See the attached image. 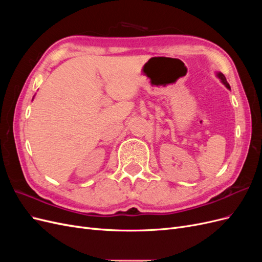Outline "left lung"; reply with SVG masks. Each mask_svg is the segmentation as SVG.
Wrapping results in <instances>:
<instances>
[{
	"instance_id": "8db88e82",
	"label": "left lung",
	"mask_w": 262,
	"mask_h": 262,
	"mask_svg": "<svg viewBox=\"0 0 262 262\" xmlns=\"http://www.w3.org/2000/svg\"><path fill=\"white\" fill-rule=\"evenodd\" d=\"M217 77L220 78V80H221V82L222 83H223L226 87H227V89L228 90H231V86H229V84L227 83V81H226V78H225V76H224V74L223 73H221V72H219L217 73Z\"/></svg>"
}]
</instances>
